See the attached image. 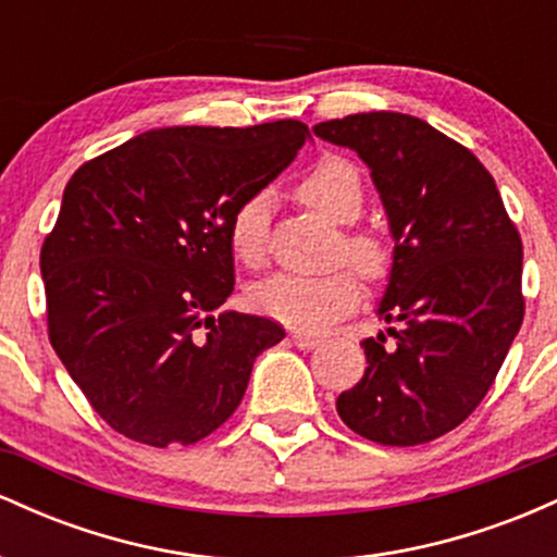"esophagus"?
<instances>
[{"mask_svg":"<svg viewBox=\"0 0 557 557\" xmlns=\"http://www.w3.org/2000/svg\"><path fill=\"white\" fill-rule=\"evenodd\" d=\"M290 337H293V343H296L300 350H311V348H317L319 343H322V341H319V337H314V335H304V332H293Z\"/></svg>","mask_w":557,"mask_h":557,"instance_id":"34e87169","label":"esophagus"}]
</instances>
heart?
<instances>
[{
    "instance_id": "1",
    "label": "heart",
    "mask_w": 557,
    "mask_h": 557,
    "mask_svg": "<svg viewBox=\"0 0 557 557\" xmlns=\"http://www.w3.org/2000/svg\"><path fill=\"white\" fill-rule=\"evenodd\" d=\"M298 196L337 225H354L363 209V185L359 170L341 157H327L317 164L304 183ZM267 233H270V198L253 194L235 209L230 220V248L235 259L246 267H259L267 259ZM348 259L363 277H382L387 272L389 253L382 240L372 235H350L345 240ZM361 300V285L354 272H335L324 277L304 274H272L251 290V306L259 314L285 324L298 332H322L332 322L350 314Z\"/></svg>"
}]
</instances>
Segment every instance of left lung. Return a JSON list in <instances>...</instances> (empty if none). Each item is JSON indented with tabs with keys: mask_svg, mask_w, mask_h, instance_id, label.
<instances>
[{
	"mask_svg": "<svg viewBox=\"0 0 557 557\" xmlns=\"http://www.w3.org/2000/svg\"><path fill=\"white\" fill-rule=\"evenodd\" d=\"M314 133L372 170L395 243L376 309L393 345L361 343L369 367L337 413L372 443H430L482 403L519 335V230L484 164L424 120L361 112Z\"/></svg>",
	"mask_w": 557,
	"mask_h": 557,
	"instance_id": "obj_1",
	"label": "left lung"
}]
</instances>
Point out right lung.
<instances>
[{
    "label": "right lung",
    "mask_w": 557,
    "mask_h": 557,
    "mask_svg": "<svg viewBox=\"0 0 557 557\" xmlns=\"http://www.w3.org/2000/svg\"><path fill=\"white\" fill-rule=\"evenodd\" d=\"M298 120L159 127L70 177L41 248L52 348L112 430L194 445L240 406L277 322L222 309L230 220L309 140Z\"/></svg>",
    "instance_id": "obj_1"
}]
</instances>
